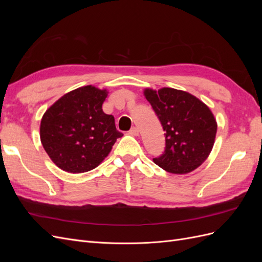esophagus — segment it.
<instances>
[{"label":"esophagus","instance_id":"esophagus-1","mask_svg":"<svg viewBox=\"0 0 262 262\" xmlns=\"http://www.w3.org/2000/svg\"><path fill=\"white\" fill-rule=\"evenodd\" d=\"M129 133L131 134V136L138 137L139 136V129L137 128V126H133V128H131V130L129 131Z\"/></svg>","mask_w":262,"mask_h":262}]
</instances>
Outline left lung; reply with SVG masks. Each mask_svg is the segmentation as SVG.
<instances>
[{
	"instance_id": "8db88e82",
	"label": "left lung",
	"mask_w": 262,
	"mask_h": 262,
	"mask_svg": "<svg viewBox=\"0 0 262 262\" xmlns=\"http://www.w3.org/2000/svg\"><path fill=\"white\" fill-rule=\"evenodd\" d=\"M165 131V149L153 161L171 173H187L207 160L217 124L209 107L187 92L164 87L144 91Z\"/></svg>"
}]
</instances>
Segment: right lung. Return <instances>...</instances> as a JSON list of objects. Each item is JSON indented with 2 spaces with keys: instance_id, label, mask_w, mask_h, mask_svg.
Masks as SVG:
<instances>
[{
  "instance_id": "obj_1",
  "label": "right lung",
  "mask_w": 262,
  "mask_h": 262,
  "mask_svg": "<svg viewBox=\"0 0 262 262\" xmlns=\"http://www.w3.org/2000/svg\"><path fill=\"white\" fill-rule=\"evenodd\" d=\"M106 90L92 85L66 94L45 113L40 140L59 168L78 173L94 169L107 157L118 138L115 118L102 112Z\"/></svg>"
}]
</instances>
